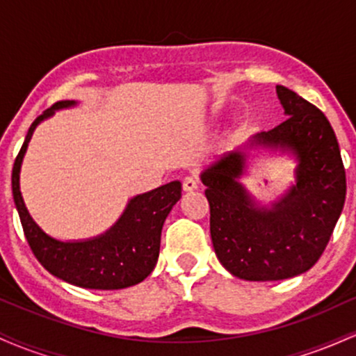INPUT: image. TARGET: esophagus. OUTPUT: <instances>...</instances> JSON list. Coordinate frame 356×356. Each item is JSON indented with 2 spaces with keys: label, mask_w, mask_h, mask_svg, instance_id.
<instances>
[{
  "label": "esophagus",
  "mask_w": 356,
  "mask_h": 356,
  "mask_svg": "<svg viewBox=\"0 0 356 356\" xmlns=\"http://www.w3.org/2000/svg\"><path fill=\"white\" fill-rule=\"evenodd\" d=\"M182 187H184V191H186V192L197 189V187H199V177H197V175H194V174L187 175V177L182 181Z\"/></svg>",
  "instance_id": "esophagus-1"
}]
</instances>
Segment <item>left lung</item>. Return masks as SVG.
<instances>
[{"mask_svg": "<svg viewBox=\"0 0 356 356\" xmlns=\"http://www.w3.org/2000/svg\"><path fill=\"white\" fill-rule=\"evenodd\" d=\"M288 115L251 144L289 147L300 159L298 182L273 209H254L241 184L244 152L232 150L202 172L216 256L246 281H276L308 271L328 244L346 195L340 147L328 118L293 90L277 85Z\"/></svg>", "mask_w": 356, "mask_h": 356, "instance_id": "8db88e82", "label": "left lung"}]
</instances>
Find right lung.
Segmentation results:
<instances>
[{"label": "right lung", "mask_w": 356, "mask_h": 356, "mask_svg": "<svg viewBox=\"0 0 356 356\" xmlns=\"http://www.w3.org/2000/svg\"><path fill=\"white\" fill-rule=\"evenodd\" d=\"M72 100H60L35 118L22 149L15 159L11 187L22 220L24 238L40 264L53 276L88 289H122L140 283L152 273L161 249V232L174 204L181 199L179 181L137 195L129 202L118 222L104 236L81 243L51 239L33 222L19 192V167L35 127L53 110L70 107Z\"/></svg>", "instance_id": "1"}]
</instances>
